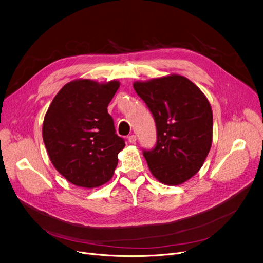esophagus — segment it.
Wrapping results in <instances>:
<instances>
[{
	"instance_id": "esophagus-1",
	"label": "esophagus",
	"mask_w": 263,
	"mask_h": 263,
	"mask_svg": "<svg viewBox=\"0 0 263 263\" xmlns=\"http://www.w3.org/2000/svg\"><path fill=\"white\" fill-rule=\"evenodd\" d=\"M128 140H129L130 144H135V142H136V135H134V134L130 135V136L128 137Z\"/></svg>"
}]
</instances>
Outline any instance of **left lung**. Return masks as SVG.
Masks as SVG:
<instances>
[{
  "label": "left lung",
  "mask_w": 263,
  "mask_h": 263,
  "mask_svg": "<svg viewBox=\"0 0 263 263\" xmlns=\"http://www.w3.org/2000/svg\"><path fill=\"white\" fill-rule=\"evenodd\" d=\"M151 111L156 145L144 150L151 173L164 184H180L194 176L212 146L213 113L201 90L184 77L172 74L133 84Z\"/></svg>",
  "instance_id": "8db88e82"
}]
</instances>
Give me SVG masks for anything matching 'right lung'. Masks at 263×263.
Segmentation results:
<instances>
[{
  "label": "right lung",
  "instance_id": "add662e5",
  "mask_svg": "<svg viewBox=\"0 0 263 263\" xmlns=\"http://www.w3.org/2000/svg\"><path fill=\"white\" fill-rule=\"evenodd\" d=\"M117 81L76 80L55 95L44 118L43 139L54 168L71 183L97 187L111 179L125 147L107 107Z\"/></svg>",
  "mask_w": 263,
  "mask_h": 263
}]
</instances>
